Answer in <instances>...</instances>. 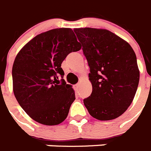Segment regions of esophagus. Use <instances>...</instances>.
Segmentation results:
<instances>
[{
  "label": "esophagus",
  "instance_id": "obj_1",
  "mask_svg": "<svg viewBox=\"0 0 151 151\" xmlns=\"http://www.w3.org/2000/svg\"><path fill=\"white\" fill-rule=\"evenodd\" d=\"M78 87H79V84H76V85H74V86H73V88H74L76 90H77V89H78Z\"/></svg>",
  "mask_w": 151,
  "mask_h": 151
}]
</instances>
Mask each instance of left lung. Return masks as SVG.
<instances>
[{"label": "left lung", "instance_id": "1", "mask_svg": "<svg viewBox=\"0 0 151 151\" xmlns=\"http://www.w3.org/2000/svg\"><path fill=\"white\" fill-rule=\"evenodd\" d=\"M88 62L93 91L83 99L93 117L110 120L121 116L133 102L140 71L129 43L106 29L75 28Z\"/></svg>", "mask_w": 151, "mask_h": 151}]
</instances>
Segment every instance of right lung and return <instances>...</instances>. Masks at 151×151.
Segmentation results:
<instances>
[{"instance_id": "1", "label": "right lung", "mask_w": 151, "mask_h": 151, "mask_svg": "<svg viewBox=\"0 0 151 151\" xmlns=\"http://www.w3.org/2000/svg\"><path fill=\"white\" fill-rule=\"evenodd\" d=\"M71 28H55L39 34L16 56L12 68L16 99L30 117L47 126L66 119L76 99L72 86L66 84L61 65L69 53L81 49Z\"/></svg>"}]
</instances>
